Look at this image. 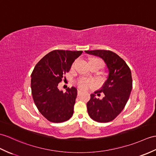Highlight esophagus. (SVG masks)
Returning a JSON list of instances; mask_svg holds the SVG:
<instances>
[{
	"label": "esophagus",
	"mask_w": 156,
	"mask_h": 156,
	"mask_svg": "<svg viewBox=\"0 0 156 156\" xmlns=\"http://www.w3.org/2000/svg\"><path fill=\"white\" fill-rule=\"evenodd\" d=\"M82 92L81 91V90H78V95H80V94H81Z\"/></svg>",
	"instance_id": "obj_1"
}]
</instances>
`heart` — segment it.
Segmentation results:
<instances>
[{"instance_id": "b5f03b06", "label": "heart", "mask_w": 156, "mask_h": 156, "mask_svg": "<svg viewBox=\"0 0 156 156\" xmlns=\"http://www.w3.org/2000/svg\"><path fill=\"white\" fill-rule=\"evenodd\" d=\"M76 62L77 60H76L74 62L72 63V68H74L76 63ZM89 62H96L99 64L101 66H102L104 64L102 60L98 58H91L89 60ZM76 84L80 88H81L82 90H87L90 86H91L93 84V82L92 80H90L86 79L85 78H80L76 80Z\"/></svg>"}]
</instances>
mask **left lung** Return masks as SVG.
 <instances>
[{"label":"left lung","mask_w":156,"mask_h":156,"mask_svg":"<svg viewBox=\"0 0 156 156\" xmlns=\"http://www.w3.org/2000/svg\"><path fill=\"white\" fill-rule=\"evenodd\" d=\"M86 53L98 56L106 62L109 74L101 90L90 95L87 103L88 113L93 120L100 123L112 121L120 114L129 99L132 88L130 68L118 54L106 50H86ZM103 92L102 99H96Z\"/></svg>","instance_id":"1"}]
</instances>
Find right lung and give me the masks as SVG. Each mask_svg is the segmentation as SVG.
Segmentation results:
<instances>
[{
    "label": "right lung",
    "instance_id": "1",
    "mask_svg": "<svg viewBox=\"0 0 156 156\" xmlns=\"http://www.w3.org/2000/svg\"><path fill=\"white\" fill-rule=\"evenodd\" d=\"M82 51L55 50L47 54L36 65L31 74V90L38 111L48 121L61 123L73 115L77 96L74 87L60 91L58 85L62 81L72 64Z\"/></svg>",
    "mask_w": 156,
    "mask_h": 156
}]
</instances>
